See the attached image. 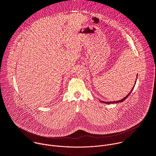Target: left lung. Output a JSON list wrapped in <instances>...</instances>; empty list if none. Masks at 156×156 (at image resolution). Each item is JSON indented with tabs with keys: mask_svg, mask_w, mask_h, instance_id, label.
Returning a JSON list of instances; mask_svg holds the SVG:
<instances>
[{
	"mask_svg": "<svg viewBox=\"0 0 156 156\" xmlns=\"http://www.w3.org/2000/svg\"><path fill=\"white\" fill-rule=\"evenodd\" d=\"M138 77V75H136V78ZM136 80H137V78L136 79ZM136 81H135V84H134V86H133V87L132 88V90H131V91L124 98H123L122 99H121V100H120V101H113V102H104V101H100L99 100V101L101 102H102V103H105V104H116V103H119V102H123V101H124L128 96H129V95L131 94V91H133V88H134V87H135V84H136Z\"/></svg>",
	"mask_w": 156,
	"mask_h": 156,
	"instance_id": "1",
	"label": "left lung"
}]
</instances>
